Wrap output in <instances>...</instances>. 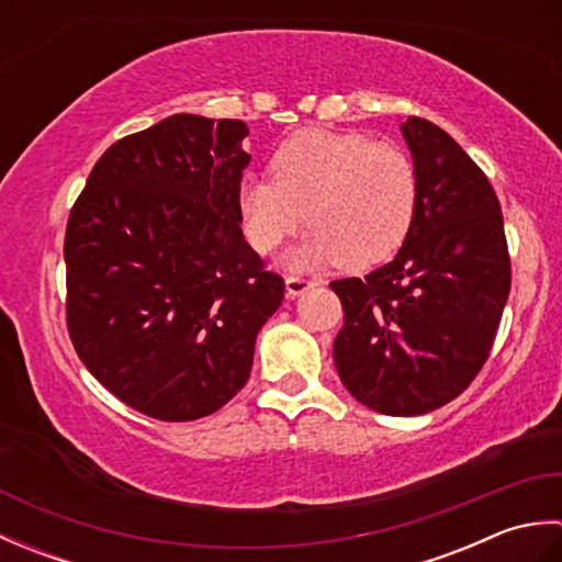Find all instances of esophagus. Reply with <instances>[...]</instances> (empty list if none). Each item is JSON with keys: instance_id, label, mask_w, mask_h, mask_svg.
Listing matches in <instances>:
<instances>
[{"instance_id": "esophagus-1", "label": "esophagus", "mask_w": 562, "mask_h": 562, "mask_svg": "<svg viewBox=\"0 0 562 562\" xmlns=\"http://www.w3.org/2000/svg\"><path fill=\"white\" fill-rule=\"evenodd\" d=\"M314 280H306V278H300V274H290L288 280H284V288H288V296L290 300H296V296H302L306 290L314 288Z\"/></svg>"}]
</instances>
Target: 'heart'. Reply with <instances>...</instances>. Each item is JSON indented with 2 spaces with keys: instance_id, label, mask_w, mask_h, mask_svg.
Returning <instances> with one entry per match:
<instances>
[{
  "instance_id": "b5f03b06",
  "label": "heart",
  "mask_w": 562,
  "mask_h": 562,
  "mask_svg": "<svg viewBox=\"0 0 562 562\" xmlns=\"http://www.w3.org/2000/svg\"><path fill=\"white\" fill-rule=\"evenodd\" d=\"M272 173L274 181L244 176L238 212L248 244L260 254L278 248L304 220L314 224L284 258L290 268L336 260L348 270L374 268L396 256L413 229L420 181L411 154L393 142L304 130L274 154Z\"/></svg>"
}]
</instances>
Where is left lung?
<instances>
[{"mask_svg":"<svg viewBox=\"0 0 562 562\" xmlns=\"http://www.w3.org/2000/svg\"><path fill=\"white\" fill-rule=\"evenodd\" d=\"M420 181L413 229L386 266L330 282L345 324L340 381L367 408L423 415L481 372L509 296V254L493 186L445 130L401 125Z\"/></svg>","mask_w":562,"mask_h":562,"instance_id":"left-lung-1","label":"left lung"}]
</instances>
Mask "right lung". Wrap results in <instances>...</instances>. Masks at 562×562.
Masks as SVG:
<instances>
[{"mask_svg":"<svg viewBox=\"0 0 562 562\" xmlns=\"http://www.w3.org/2000/svg\"><path fill=\"white\" fill-rule=\"evenodd\" d=\"M241 121L164 117L93 166L65 234L67 328L83 367L166 423L220 411L284 300L246 244Z\"/></svg>","mask_w":562,"mask_h":562,"instance_id":"1","label":"right lung"}]
</instances>
